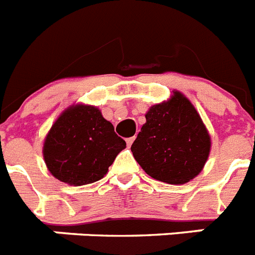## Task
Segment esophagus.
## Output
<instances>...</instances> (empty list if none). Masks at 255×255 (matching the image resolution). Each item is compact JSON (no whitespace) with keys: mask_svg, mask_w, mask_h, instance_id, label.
Instances as JSON below:
<instances>
[{"mask_svg":"<svg viewBox=\"0 0 255 255\" xmlns=\"http://www.w3.org/2000/svg\"><path fill=\"white\" fill-rule=\"evenodd\" d=\"M134 138H136V137H134V136H133V137H129V138H127V140H126V142H127L128 146H131V145L133 144Z\"/></svg>","mask_w":255,"mask_h":255,"instance_id":"1","label":"esophagus"}]
</instances>
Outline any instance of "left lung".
Segmentation results:
<instances>
[{
  "instance_id": "8db88e82",
  "label": "left lung",
  "mask_w": 255,
  "mask_h": 255,
  "mask_svg": "<svg viewBox=\"0 0 255 255\" xmlns=\"http://www.w3.org/2000/svg\"><path fill=\"white\" fill-rule=\"evenodd\" d=\"M131 150L141 168L155 180L180 185L204 170L211 137L193 104L179 91L145 114Z\"/></svg>"
}]
</instances>
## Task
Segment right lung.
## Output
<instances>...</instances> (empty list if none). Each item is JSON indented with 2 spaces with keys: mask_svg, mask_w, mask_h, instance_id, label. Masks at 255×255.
Segmentation results:
<instances>
[{
  "mask_svg": "<svg viewBox=\"0 0 255 255\" xmlns=\"http://www.w3.org/2000/svg\"><path fill=\"white\" fill-rule=\"evenodd\" d=\"M126 141L93 105L74 104L62 111L45 136L42 155L50 174L80 187L101 180Z\"/></svg>",
  "mask_w": 255,
  "mask_h": 255,
  "instance_id": "1",
  "label": "right lung"
}]
</instances>
